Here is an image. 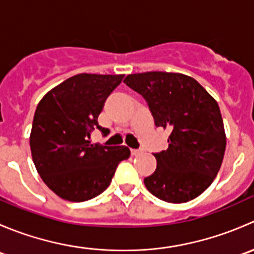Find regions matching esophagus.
Segmentation results:
<instances>
[{"label":"esophagus","instance_id":"34e87169","mask_svg":"<svg viewBox=\"0 0 254 254\" xmlns=\"http://www.w3.org/2000/svg\"><path fill=\"white\" fill-rule=\"evenodd\" d=\"M141 151L140 150H131V155L132 156H139V155H141Z\"/></svg>","mask_w":254,"mask_h":254}]
</instances>
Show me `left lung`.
Wrapping results in <instances>:
<instances>
[{
  "instance_id": "1",
  "label": "left lung",
  "mask_w": 254,
  "mask_h": 254,
  "mask_svg": "<svg viewBox=\"0 0 254 254\" xmlns=\"http://www.w3.org/2000/svg\"><path fill=\"white\" fill-rule=\"evenodd\" d=\"M142 94L156 127L168 129V148L153 153L156 171L143 179L161 200L187 203L200 195L219 173L226 134L219 104L190 76L178 72L132 73L124 79Z\"/></svg>"
}]
</instances>
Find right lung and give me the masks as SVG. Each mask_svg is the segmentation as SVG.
Wrapping results in <instances>:
<instances>
[{
	"label": "right lung",
	"instance_id": "add662e5",
	"mask_svg": "<svg viewBox=\"0 0 254 254\" xmlns=\"http://www.w3.org/2000/svg\"><path fill=\"white\" fill-rule=\"evenodd\" d=\"M124 75L78 73L48 92L35 109L29 143L43 182L61 199L86 201L103 193L118 165L130 157L127 146L93 145L106 99Z\"/></svg>",
	"mask_w": 254,
	"mask_h": 254
}]
</instances>
